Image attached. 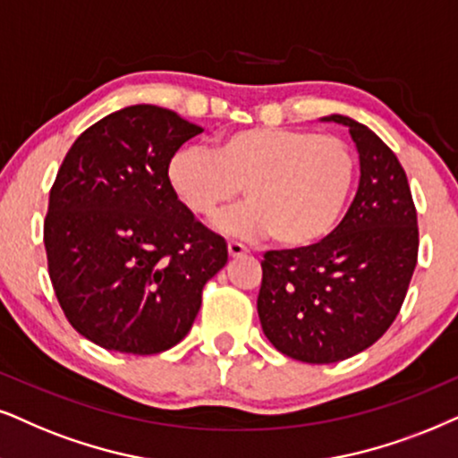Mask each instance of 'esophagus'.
I'll use <instances>...</instances> for the list:
<instances>
[{"label":"esophagus","instance_id":"obj_1","mask_svg":"<svg viewBox=\"0 0 458 458\" xmlns=\"http://www.w3.org/2000/svg\"><path fill=\"white\" fill-rule=\"evenodd\" d=\"M228 253H230V258H239V256H242V253H247V247L239 241H230Z\"/></svg>","mask_w":458,"mask_h":458}]
</instances>
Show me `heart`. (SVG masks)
Returning <instances> with one entry per match:
<instances>
[{"label": "heart", "instance_id": "b5f03b06", "mask_svg": "<svg viewBox=\"0 0 458 458\" xmlns=\"http://www.w3.org/2000/svg\"><path fill=\"white\" fill-rule=\"evenodd\" d=\"M357 160L338 135L285 126L225 132L216 149L182 146L166 162L171 192L196 217H211L245 186L247 202L222 213L216 228L236 236H268L302 249L338 224Z\"/></svg>", "mask_w": 458, "mask_h": 458}]
</instances>
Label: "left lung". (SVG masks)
Listing matches in <instances>:
<instances>
[{
    "label": "left lung",
    "mask_w": 458,
    "mask_h": 458,
    "mask_svg": "<svg viewBox=\"0 0 458 458\" xmlns=\"http://www.w3.org/2000/svg\"><path fill=\"white\" fill-rule=\"evenodd\" d=\"M359 152V188L338 228L302 249L266 251L258 315L266 338L304 363L366 351L395 321L419 258V225L406 171L391 148L346 115Z\"/></svg>",
    "instance_id": "left-lung-1"
}]
</instances>
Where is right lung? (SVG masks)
<instances>
[{"label": "right lung", "instance_id": "add662e5", "mask_svg": "<svg viewBox=\"0 0 458 458\" xmlns=\"http://www.w3.org/2000/svg\"><path fill=\"white\" fill-rule=\"evenodd\" d=\"M202 129L158 106L106 115L56 173L44 245L56 300L90 343L156 355L186 338L228 247L175 199L171 154Z\"/></svg>", "mask_w": 458, "mask_h": 458}]
</instances>
